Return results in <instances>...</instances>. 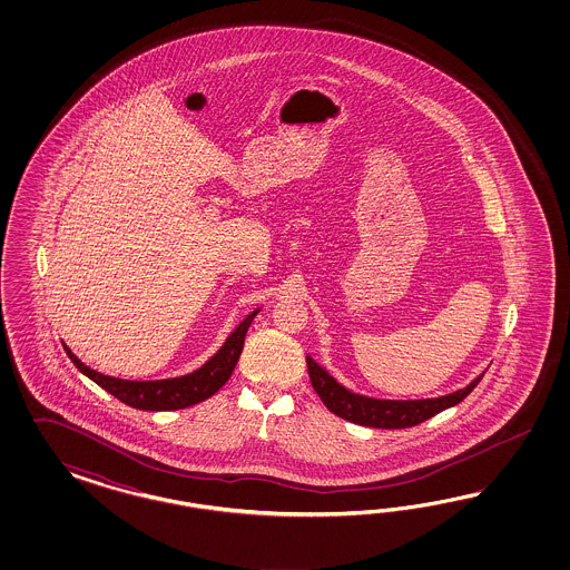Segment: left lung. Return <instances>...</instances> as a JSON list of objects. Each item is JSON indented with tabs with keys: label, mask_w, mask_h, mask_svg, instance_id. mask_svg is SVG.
I'll use <instances>...</instances> for the list:
<instances>
[{
	"label": "left lung",
	"mask_w": 570,
	"mask_h": 570,
	"mask_svg": "<svg viewBox=\"0 0 570 570\" xmlns=\"http://www.w3.org/2000/svg\"><path fill=\"white\" fill-rule=\"evenodd\" d=\"M307 370H309L311 384L315 393L324 401L332 414L345 417L353 424L372 426V429H410L434 414L458 405L460 401L472 393V389L481 382L472 380L466 389H460L451 395L436 399H422V401H382V399L363 397L346 391L336 380L330 376L324 367L307 357Z\"/></svg>",
	"instance_id": "obj_1"
}]
</instances>
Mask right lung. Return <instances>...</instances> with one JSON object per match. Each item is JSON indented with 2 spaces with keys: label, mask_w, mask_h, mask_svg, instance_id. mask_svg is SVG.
<instances>
[{
  "label": "right lung",
  "mask_w": 570,
  "mask_h": 570,
  "mask_svg": "<svg viewBox=\"0 0 570 570\" xmlns=\"http://www.w3.org/2000/svg\"><path fill=\"white\" fill-rule=\"evenodd\" d=\"M255 315L257 311L246 315V320L227 336L224 346L203 367L179 379L146 380V382L112 379L87 367L86 363L72 355L69 346L65 345V351L70 362L79 367V372H83L87 379L94 380L98 386H102L104 391H108L110 395H115L129 407L146 410V412L184 410L215 395L229 380L240 357L246 330L250 328V322L255 320Z\"/></svg>",
  "instance_id": "1"
}]
</instances>
